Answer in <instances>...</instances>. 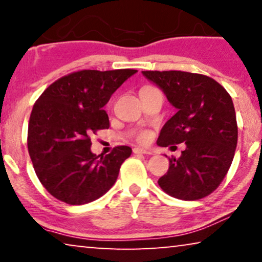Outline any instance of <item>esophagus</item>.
<instances>
[{"instance_id":"1","label":"esophagus","mask_w":262,"mask_h":262,"mask_svg":"<svg viewBox=\"0 0 262 262\" xmlns=\"http://www.w3.org/2000/svg\"><path fill=\"white\" fill-rule=\"evenodd\" d=\"M134 152L135 154H144V155H151V151H149V150H145L143 148H139V146H136L134 148Z\"/></svg>"}]
</instances>
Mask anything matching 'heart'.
I'll return each mask as SVG.
<instances>
[{"mask_svg":"<svg viewBox=\"0 0 262 262\" xmlns=\"http://www.w3.org/2000/svg\"><path fill=\"white\" fill-rule=\"evenodd\" d=\"M149 137H150V135L148 134V132H143V134L139 136V141H141V142H146L149 139Z\"/></svg>","mask_w":262,"mask_h":262,"instance_id":"b5f03b06","label":"heart"}]
</instances>
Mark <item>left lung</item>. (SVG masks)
<instances>
[{"label":"left lung","mask_w":262,"mask_h":262,"mask_svg":"<svg viewBox=\"0 0 262 262\" xmlns=\"http://www.w3.org/2000/svg\"><path fill=\"white\" fill-rule=\"evenodd\" d=\"M178 112L163 125L157 145L185 143L179 159L159 179L174 198L196 200L216 189L231 166L237 145V123L231 96L205 75L186 71H142Z\"/></svg>","instance_id":"1"}]
</instances>
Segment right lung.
I'll return each mask as SVG.
<instances>
[{"label":"right lung","instance_id":"add662e5","mask_svg":"<svg viewBox=\"0 0 262 262\" xmlns=\"http://www.w3.org/2000/svg\"><path fill=\"white\" fill-rule=\"evenodd\" d=\"M134 69L81 70L46 88L34 103L27 146L35 174L50 194L70 205L91 203L117 181L132 149L116 146L108 155L92 152L91 136L110 127L103 106Z\"/></svg>","mask_w":262,"mask_h":262}]
</instances>
